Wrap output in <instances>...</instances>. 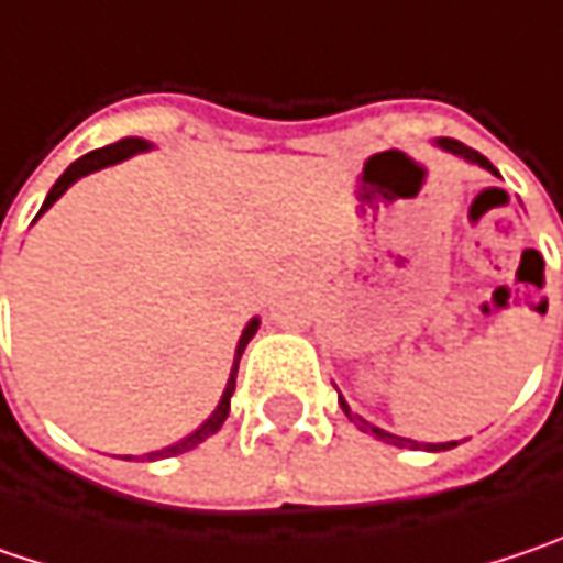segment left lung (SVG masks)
I'll return each instance as SVG.
<instances>
[{"label": "left lung", "instance_id": "8db88e82", "mask_svg": "<svg viewBox=\"0 0 563 563\" xmlns=\"http://www.w3.org/2000/svg\"><path fill=\"white\" fill-rule=\"evenodd\" d=\"M440 146L446 152H452V155H459V158H465V162H472V165H481V168H487V172H494L497 175V168L481 155V152L475 150H468L465 143H455V140H440ZM490 190H497V194H504L500 187H490ZM341 401V408H344V413H347L350 420L360 427V430H366V433H373L376 440H382V443H391V446H398V449H417V446H423V443H413V440H408V437H395V433H388V430H379V427H373V423H366L360 413H353L350 411V405L344 401V398H338ZM452 446H459V443H427V449L430 452H440V449H452Z\"/></svg>", "mask_w": 563, "mask_h": 563}]
</instances>
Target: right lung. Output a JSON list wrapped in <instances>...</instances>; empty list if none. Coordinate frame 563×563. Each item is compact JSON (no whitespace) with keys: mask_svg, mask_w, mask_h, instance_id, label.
<instances>
[{"mask_svg":"<svg viewBox=\"0 0 563 563\" xmlns=\"http://www.w3.org/2000/svg\"><path fill=\"white\" fill-rule=\"evenodd\" d=\"M152 150L146 140H140V136H126V140H120V143H114V146H104V150H95L88 152V155H82V158H76L63 175H59V181L53 184L51 194H47V200H44V207H41V213L44 210H51L53 203L73 187V184L79 181L82 175H91V172H98V168H108V165H117V162H123V158H130V155H136V152H146ZM37 213V216H41ZM257 318H251L249 324H245V331H242V338H239V347H235V363H232V373H229V382H225V391H222V398H219V405H216V411L190 433V437H184V440H178L175 446H165L158 449V452H150L146 459L150 462H155V459H168V455H181V452H190L194 446H200L207 437H213L216 430L225 423V417H229V401H232V391H235V376H239V360H242V353H245V347H249V341L254 338V331H257ZM130 459V455H126Z\"/></svg>","mask_w":563,"mask_h":563,"instance_id":"right-lung-1","label":"right lung"}]
</instances>
